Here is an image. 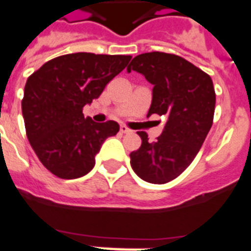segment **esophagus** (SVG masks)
Listing matches in <instances>:
<instances>
[{
	"instance_id": "34e87169",
	"label": "esophagus",
	"mask_w": 251,
	"mask_h": 251,
	"mask_svg": "<svg viewBox=\"0 0 251 251\" xmlns=\"http://www.w3.org/2000/svg\"><path fill=\"white\" fill-rule=\"evenodd\" d=\"M130 129L128 127H126V126H121V133H129Z\"/></svg>"
}]
</instances>
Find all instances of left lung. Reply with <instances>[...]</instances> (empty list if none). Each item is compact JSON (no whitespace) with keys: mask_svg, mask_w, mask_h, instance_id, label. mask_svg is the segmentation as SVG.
I'll use <instances>...</instances> for the list:
<instances>
[{"mask_svg":"<svg viewBox=\"0 0 251 251\" xmlns=\"http://www.w3.org/2000/svg\"><path fill=\"white\" fill-rule=\"evenodd\" d=\"M127 70L144 74L154 84L148 117L158 114L167 119L163 133L154 142L146 132H137L142 144L129 154L130 165L144 181L163 185L191 164L212 128L213 80L181 56L158 51L136 56Z\"/></svg>","mask_w":251,"mask_h":251,"instance_id":"left-lung-1","label":"left lung"}]
</instances>
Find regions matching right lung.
Instances as JSON below:
<instances>
[{"instance_id":"1","label":"right lung","mask_w":251,"mask_h":251,"mask_svg":"<svg viewBox=\"0 0 251 251\" xmlns=\"http://www.w3.org/2000/svg\"><path fill=\"white\" fill-rule=\"evenodd\" d=\"M129 55L76 52L43 64L29 75L22 100L26 137L39 161L56 177L74 179L95 167L107 137L119 132L114 121L84 118L86 103L127 66Z\"/></svg>"}]
</instances>
